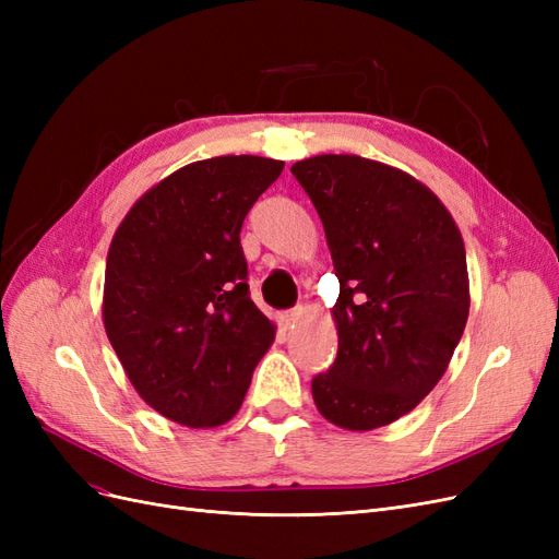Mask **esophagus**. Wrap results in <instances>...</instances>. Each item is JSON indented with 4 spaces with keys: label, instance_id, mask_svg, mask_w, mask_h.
Wrapping results in <instances>:
<instances>
[{
    "label": "esophagus",
    "instance_id": "obj_1",
    "mask_svg": "<svg viewBox=\"0 0 559 559\" xmlns=\"http://www.w3.org/2000/svg\"><path fill=\"white\" fill-rule=\"evenodd\" d=\"M300 317V310H286V312H282L280 314V321H282V326L284 329H289V326H294V321Z\"/></svg>",
    "mask_w": 559,
    "mask_h": 559
}]
</instances>
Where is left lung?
Here are the masks:
<instances>
[{"label":"left lung","mask_w":559,"mask_h":559,"mask_svg":"<svg viewBox=\"0 0 559 559\" xmlns=\"http://www.w3.org/2000/svg\"><path fill=\"white\" fill-rule=\"evenodd\" d=\"M324 224L341 282L337 357L317 411L349 431L392 425L443 378L468 319L466 249L425 183L361 156L292 165Z\"/></svg>","instance_id":"1"}]
</instances>
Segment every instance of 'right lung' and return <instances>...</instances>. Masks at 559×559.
<instances>
[{
	"mask_svg": "<svg viewBox=\"0 0 559 559\" xmlns=\"http://www.w3.org/2000/svg\"><path fill=\"white\" fill-rule=\"evenodd\" d=\"M282 170L261 156L186 165L134 202L111 240L107 337L138 394L183 427H218L238 413L275 341L249 298L240 230Z\"/></svg>",
	"mask_w": 559,
	"mask_h": 559,
	"instance_id": "right-lung-1",
	"label": "right lung"
}]
</instances>
